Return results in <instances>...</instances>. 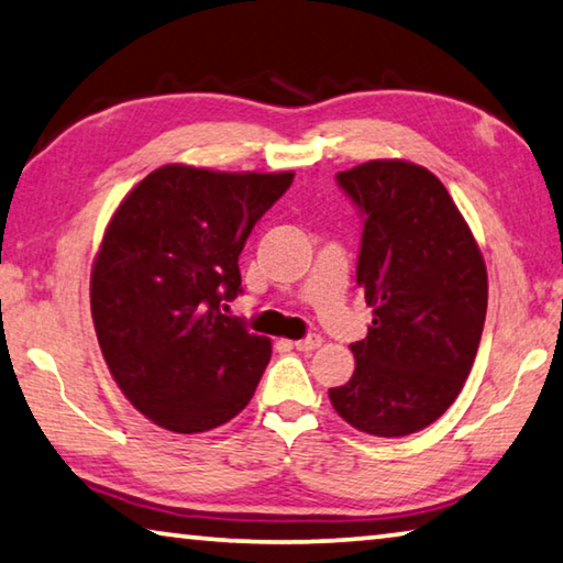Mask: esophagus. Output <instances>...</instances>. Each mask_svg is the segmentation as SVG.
Here are the masks:
<instances>
[{"label":"esophagus","instance_id":"esophagus-1","mask_svg":"<svg viewBox=\"0 0 563 563\" xmlns=\"http://www.w3.org/2000/svg\"><path fill=\"white\" fill-rule=\"evenodd\" d=\"M292 345H295V350H300V352H312V350H318L322 345V338L320 335H308L302 340H295Z\"/></svg>","mask_w":563,"mask_h":563}]
</instances>
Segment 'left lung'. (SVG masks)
<instances>
[{"mask_svg":"<svg viewBox=\"0 0 563 563\" xmlns=\"http://www.w3.org/2000/svg\"><path fill=\"white\" fill-rule=\"evenodd\" d=\"M360 208L357 285L373 308L355 373L330 389L347 424L405 437L440 419L470 377L487 318V268L442 180L409 161L338 174Z\"/></svg>","mask_w":563,"mask_h":563,"instance_id":"left-lung-1","label":"left lung"}]
</instances>
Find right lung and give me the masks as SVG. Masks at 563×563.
Segmentation results:
<instances>
[{"label":"right lung","instance_id":"obj_1","mask_svg":"<svg viewBox=\"0 0 563 563\" xmlns=\"http://www.w3.org/2000/svg\"><path fill=\"white\" fill-rule=\"evenodd\" d=\"M168 164L123 198L91 268V318L111 377L151 422L178 434L225 424L251 402L271 340L223 316L238 255L292 184Z\"/></svg>","mask_w":563,"mask_h":563}]
</instances>
